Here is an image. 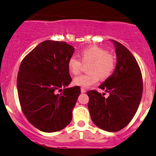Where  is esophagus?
Wrapping results in <instances>:
<instances>
[{"label":"esophagus","mask_w":156,"mask_h":156,"mask_svg":"<svg viewBox=\"0 0 156 156\" xmlns=\"http://www.w3.org/2000/svg\"><path fill=\"white\" fill-rule=\"evenodd\" d=\"M80 91H81V93H85L86 92H87V91H86V89H83V88L80 89Z\"/></svg>","instance_id":"esophagus-1"}]
</instances>
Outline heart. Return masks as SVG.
<instances>
[{
  "instance_id": "b5f03b06",
  "label": "heart",
  "mask_w": 156,
  "mask_h": 156,
  "mask_svg": "<svg viewBox=\"0 0 156 156\" xmlns=\"http://www.w3.org/2000/svg\"><path fill=\"white\" fill-rule=\"evenodd\" d=\"M80 58L83 64H88V73L81 75L73 80V83L82 87H89L99 80H105L112 76L116 67V59L114 55L108 53L106 50L91 46L81 50ZM78 58L71 56L67 62V67L73 75H78L82 69V63Z\"/></svg>"
}]
</instances>
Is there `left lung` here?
<instances>
[{"label":"left lung","instance_id":"1","mask_svg":"<svg viewBox=\"0 0 156 156\" xmlns=\"http://www.w3.org/2000/svg\"><path fill=\"white\" fill-rule=\"evenodd\" d=\"M117 65L112 75L99 86L109 93L87 92L88 108L93 122L105 131H119L132 120L140 104L143 92L142 76L136 60L123 44L113 40Z\"/></svg>","mask_w":156,"mask_h":156}]
</instances>
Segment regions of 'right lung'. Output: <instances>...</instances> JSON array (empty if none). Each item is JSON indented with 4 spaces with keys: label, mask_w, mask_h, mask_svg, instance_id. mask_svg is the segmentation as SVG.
I'll return each instance as SVG.
<instances>
[{
    "label": "right lung",
    "mask_w": 156,
    "mask_h": 156,
    "mask_svg": "<svg viewBox=\"0 0 156 156\" xmlns=\"http://www.w3.org/2000/svg\"><path fill=\"white\" fill-rule=\"evenodd\" d=\"M74 48L65 42L45 40L24 57L20 66L17 88L26 119L41 131L62 130L72 120V111L80 87L66 88L72 78L67 62ZM65 89L61 94L58 91Z\"/></svg>",
    "instance_id": "right-lung-1"
}]
</instances>
